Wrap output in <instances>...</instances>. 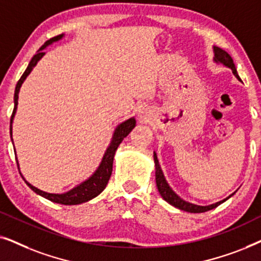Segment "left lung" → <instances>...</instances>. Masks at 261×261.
<instances>
[{
	"instance_id": "obj_1",
	"label": "left lung",
	"mask_w": 261,
	"mask_h": 261,
	"mask_svg": "<svg viewBox=\"0 0 261 261\" xmlns=\"http://www.w3.org/2000/svg\"><path fill=\"white\" fill-rule=\"evenodd\" d=\"M213 48H214V62L222 64V65L229 67V69L231 70V72L234 73V76L237 77L238 80H240V77H239V74H238V71H237V69H235V64L233 62V59H231V57L228 55L224 49L217 47V46H214ZM153 158H154V164H155V183H156V188H158L159 194L167 203H169V204L173 205L174 208H178L180 210H184V212L194 213V214L204 213V212H208V210L216 208L217 205H220L221 203L226 202L228 198H230L231 196L234 195V194H231L230 196H228L227 198L222 199V201L216 202V203H214V204H210V205H197V204H194V203L184 201L183 198H180L179 196H178L176 192L171 189L169 183L166 181V178H165V176H164L162 167H160V165H159V160H158V156H156L155 152L153 153Z\"/></svg>"
}]
</instances>
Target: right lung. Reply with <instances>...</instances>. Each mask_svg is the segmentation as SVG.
<instances>
[{"label": "right lung", "mask_w": 261, "mask_h": 261, "mask_svg": "<svg viewBox=\"0 0 261 261\" xmlns=\"http://www.w3.org/2000/svg\"><path fill=\"white\" fill-rule=\"evenodd\" d=\"M63 37H64V34H60V35H57V37H55V38L49 39L48 41H46L45 44L38 49V52L35 53L34 57L30 62V64H28L26 71H24L23 74L19 80V82H17L16 88H15V94H14V110L12 114V119H10V138H12V128H13L12 124H13L14 116H15V113L17 109V99H19V92H20L21 85H22L24 80L28 77V74L32 72V70L34 69V66L37 65L39 60H40L42 57L45 56L44 49L47 47V46L52 45L53 42L63 39ZM135 123H137V121H135L134 117H130V119L123 121V122H121L119 126L116 127V129L113 134L112 141H110L108 148L106 149L105 155H103L101 163H99V165L97 169H96L95 172L92 173L91 176L88 178V179L82 181L81 184H78L77 187L72 188L69 191L63 192V194H51V192L42 191V190H40V189L33 187L31 183H28V181L23 178L22 174H21V172H20V174L22 176L23 180L26 181V184L35 192V194L40 195L41 197L48 199V201H51V202L59 203V204H64V205H74V204H81V203L90 201V199L95 198L96 196H98L106 189L107 184H108L109 178H110V176H112L114 155H115L116 149H117V147H119V145L121 144V142H122L123 139L126 138L127 135L130 133L132 129L135 127ZM12 140H13V138H12ZM16 163H17V167H19V162H17V160H16ZM19 170H20V167H19Z\"/></svg>", "instance_id": "1"}]
</instances>
